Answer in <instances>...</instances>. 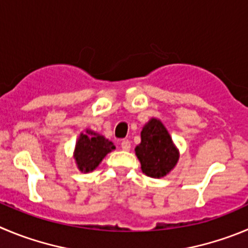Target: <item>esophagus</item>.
<instances>
[{
    "label": "esophagus",
    "mask_w": 248,
    "mask_h": 248,
    "mask_svg": "<svg viewBox=\"0 0 248 248\" xmlns=\"http://www.w3.org/2000/svg\"><path fill=\"white\" fill-rule=\"evenodd\" d=\"M121 148L124 150H126V152H128V150L131 149V142H129V140H124L121 142Z\"/></svg>",
    "instance_id": "1"
}]
</instances>
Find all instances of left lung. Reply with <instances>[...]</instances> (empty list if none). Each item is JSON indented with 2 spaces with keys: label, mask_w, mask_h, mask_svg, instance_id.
<instances>
[{
  "label": "left lung",
  "mask_w": 248,
  "mask_h": 248,
  "mask_svg": "<svg viewBox=\"0 0 248 248\" xmlns=\"http://www.w3.org/2000/svg\"><path fill=\"white\" fill-rule=\"evenodd\" d=\"M143 173L160 179L166 176L179 161V150L160 120L152 119L140 132V143L136 147Z\"/></svg>",
  "instance_id": "1"
}]
</instances>
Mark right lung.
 Returning a JSON list of instances; mask_svg holds the SVG:
<instances>
[{"mask_svg": "<svg viewBox=\"0 0 248 248\" xmlns=\"http://www.w3.org/2000/svg\"><path fill=\"white\" fill-rule=\"evenodd\" d=\"M115 149L112 142L92 129L80 133L75 149V160L82 172L95 170L108 153Z\"/></svg>", "mask_w": 248, "mask_h": 248, "instance_id": "1", "label": "right lung"}]
</instances>
